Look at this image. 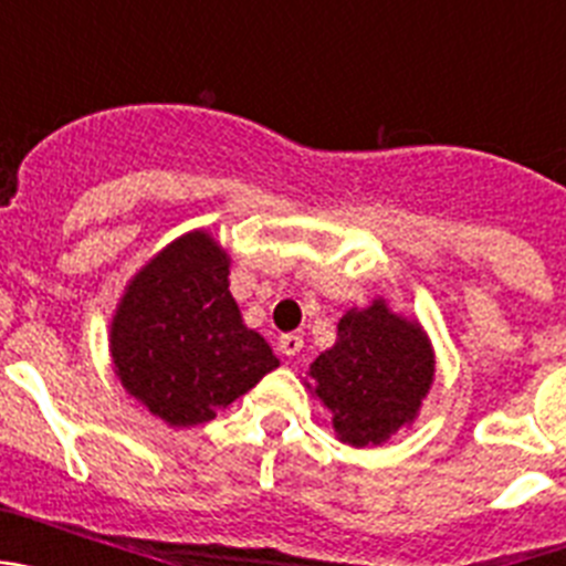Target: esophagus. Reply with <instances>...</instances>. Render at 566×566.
Returning a JSON list of instances; mask_svg holds the SVG:
<instances>
[{
	"label": "esophagus",
	"instance_id": "obj_1",
	"mask_svg": "<svg viewBox=\"0 0 566 566\" xmlns=\"http://www.w3.org/2000/svg\"><path fill=\"white\" fill-rule=\"evenodd\" d=\"M277 348H280V354L294 357V354H300V348H303V337H300V334H280Z\"/></svg>",
	"mask_w": 566,
	"mask_h": 566
}]
</instances>
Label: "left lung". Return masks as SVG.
<instances>
[{
    "label": "left lung",
    "mask_w": 566,
    "mask_h": 566,
    "mask_svg": "<svg viewBox=\"0 0 566 566\" xmlns=\"http://www.w3.org/2000/svg\"><path fill=\"white\" fill-rule=\"evenodd\" d=\"M308 377L332 411L339 442L382 444L417 419L431 391V339L419 323L394 314L385 300H374L339 319L337 343L314 359Z\"/></svg>",
    "instance_id": "8db88e82"
}]
</instances>
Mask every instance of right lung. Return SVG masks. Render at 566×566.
<instances>
[{
	"label": "right lung",
	"mask_w": 566,
	"mask_h": 566,
	"mask_svg": "<svg viewBox=\"0 0 566 566\" xmlns=\"http://www.w3.org/2000/svg\"><path fill=\"white\" fill-rule=\"evenodd\" d=\"M115 377L172 428H192L277 368L229 294V254L209 232L181 234L129 280L109 326Z\"/></svg>",
	"instance_id": "1"
}]
</instances>
